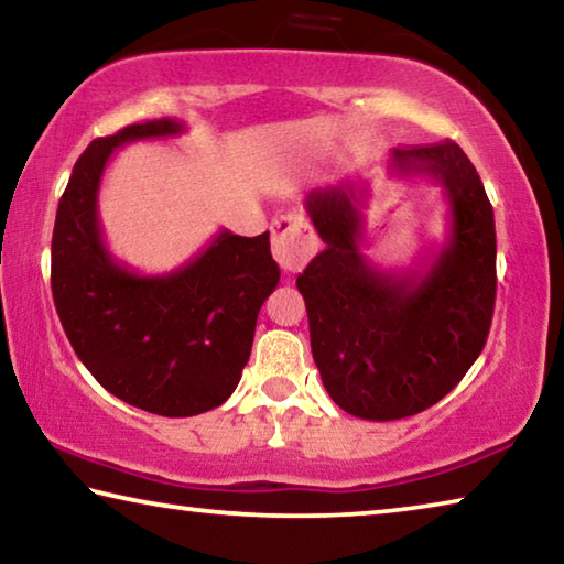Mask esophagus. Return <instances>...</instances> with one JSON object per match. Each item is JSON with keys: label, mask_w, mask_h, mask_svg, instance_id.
I'll use <instances>...</instances> for the list:
<instances>
[{"label": "esophagus", "mask_w": 564, "mask_h": 564, "mask_svg": "<svg viewBox=\"0 0 564 564\" xmlns=\"http://www.w3.org/2000/svg\"><path fill=\"white\" fill-rule=\"evenodd\" d=\"M318 248L308 218L303 214H285L273 221V256L285 271H301Z\"/></svg>", "instance_id": "1"}]
</instances>
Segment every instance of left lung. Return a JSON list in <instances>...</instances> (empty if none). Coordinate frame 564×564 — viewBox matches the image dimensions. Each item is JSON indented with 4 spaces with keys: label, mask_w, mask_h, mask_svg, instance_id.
<instances>
[{
    "label": "left lung",
    "mask_w": 564,
    "mask_h": 564,
    "mask_svg": "<svg viewBox=\"0 0 564 564\" xmlns=\"http://www.w3.org/2000/svg\"><path fill=\"white\" fill-rule=\"evenodd\" d=\"M388 169L443 186V246L405 273L376 269L360 251L366 191L346 178L305 196L326 248L295 279L323 386L362 420L410 417L451 393L488 340L498 289L492 206L465 151L393 149Z\"/></svg>",
    "instance_id": "obj_1"
}]
</instances>
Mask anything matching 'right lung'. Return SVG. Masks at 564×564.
Returning <instances> with one entry per match:
<instances>
[{
  "label": "right lung",
  "instance_id": "1",
  "mask_svg": "<svg viewBox=\"0 0 564 564\" xmlns=\"http://www.w3.org/2000/svg\"><path fill=\"white\" fill-rule=\"evenodd\" d=\"M186 131L176 119L131 123L91 141L56 208L52 293L66 338L123 403L166 417L218 408L251 356L263 301L281 279L269 231H218L181 269L141 275L117 261L99 224V186L113 151Z\"/></svg>",
  "mask_w": 564,
  "mask_h": 564
}]
</instances>
